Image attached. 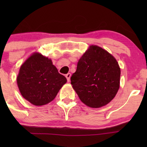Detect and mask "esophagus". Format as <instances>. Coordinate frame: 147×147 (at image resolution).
Returning a JSON list of instances; mask_svg holds the SVG:
<instances>
[{"label":"esophagus","instance_id":"1","mask_svg":"<svg viewBox=\"0 0 147 147\" xmlns=\"http://www.w3.org/2000/svg\"><path fill=\"white\" fill-rule=\"evenodd\" d=\"M65 77H66V78H67V80L68 82H69V80H70L71 74L70 73H67L66 75H65Z\"/></svg>","mask_w":147,"mask_h":147}]
</instances>
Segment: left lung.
Masks as SVG:
<instances>
[{"label": "left lung", "mask_w": 147, "mask_h": 147, "mask_svg": "<svg viewBox=\"0 0 147 147\" xmlns=\"http://www.w3.org/2000/svg\"><path fill=\"white\" fill-rule=\"evenodd\" d=\"M118 62L112 55L92 45L78 60L71 84L80 100L87 107L105 106L116 96L120 85Z\"/></svg>", "instance_id": "1"}]
</instances>
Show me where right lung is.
Instances as JSON below:
<instances>
[{
  "label": "right lung",
  "instance_id": "add662e5",
  "mask_svg": "<svg viewBox=\"0 0 147 147\" xmlns=\"http://www.w3.org/2000/svg\"><path fill=\"white\" fill-rule=\"evenodd\" d=\"M67 82L50 58L35 52L21 65L17 76L19 91L28 102L42 106L53 101Z\"/></svg>",
  "mask_w": 147,
  "mask_h": 147
}]
</instances>
